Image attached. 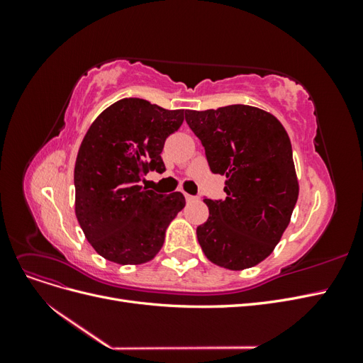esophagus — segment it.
Returning a JSON list of instances; mask_svg holds the SVG:
<instances>
[{
  "label": "esophagus",
  "instance_id": "obj_1",
  "mask_svg": "<svg viewBox=\"0 0 363 363\" xmlns=\"http://www.w3.org/2000/svg\"><path fill=\"white\" fill-rule=\"evenodd\" d=\"M184 196H186V201H188V203H192V201L196 200L194 195H189V194H184Z\"/></svg>",
  "mask_w": 363,
  "mask_h": 363
}]
</instances>
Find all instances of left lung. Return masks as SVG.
Instances as JSON below:
<instances>
[{
  "label": "left lung",
  "mask_w": 363,
  "mask_h": 363,
  "mask_svg": "<svg viewBox=\"0 0 363 363\" xmlns=\"http://www.w3.org/2000/svg\"><path fill=\"white\" fill-rule=\"evenodd\" d=\"M184 115L212 172L227 177L224 201L204 199L208 218L196 228L204 256L232 271L256 267L280 242L298 200L286 130L272 113L244 104Z\"/></svg>",
  "instance_id": "1"
}]
</instances>
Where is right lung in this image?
I'll return each mask as SVG.
<instances>
[{
    "label": "right lung",
    "instance_id": "1",
    "mask_svg": "<svg viewBox=\"0 0 363 363\" xmlns=\"http://www.w3.org/2000/svg\"><path fill=\"white\" fill-rule=\"evenodd\" d=\"M183 121L182 108L123 98L86 131L74 168L75 216L104 259L139 265L160 251L164 232L186 201L182 192L157 194L140 182L150 171H164V140Z\"/></svg>",
    "mask_w": 363,
    "mask_h": 363
}]
</instances>
